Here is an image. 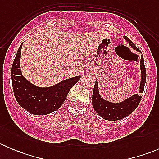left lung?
I'll use <instances>...</instances> for the list:
<instances>
[{
	"instance_id": "1",
	"label": "left lung",
	"mask_w": 159,
	"mask_h": 159,
	"mask_svg": "<svg viewBox=\"0 0 159 159\" xmlns=\"http://www.w3.org/2000/svg\"><path fill=\"white\" fill-rule=\"evenodd\" d=\"M125 38L133 49L136 50L137 51H140L129 38H126V37H125ZM140 67L141 83L139 93H143L145 81H146V70H145V65H144V58L142 54L141 56ZM141 99H142V96L139 94H134L120 103H112V102H108L101 97L98 91V83L97 81H95L94 89H93V108L102 118L108 120V121H118V120L122 119V118L127 117L136 109L138 105L140 103Z\"/></svg>"
}]
</instances>
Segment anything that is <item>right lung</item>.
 Listing matches in <instances>:
<instances>
[{
    "mask_svg": "<svg viewBox=\"0 0 159 159\" xmlns=\"http://www.w3.org/2000/svg\"><path fill=\"white\" fill-rule=\"evenodd\" d=\"M20 44L11 68L14 97L19 105L33 115H44L57 110L66 99L68 92L81 76L64 80L54 86L41 88L31 84L20 70Z\"/></svg>",
    "mask_w": 159,
    "mask_h": 159,
    "instance_id": "1",
    "label": "right lung"
}]
</instances>
